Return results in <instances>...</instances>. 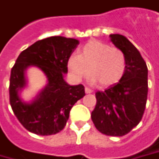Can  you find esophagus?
Here are the masks:
<instances>
[{"label": "esophagus", "instance_id": "1", "mask_svg": "<svg viewBox=\"0 0 159 159\" xmlns=\"http://www.w3.org/2000/svg\"><path fill=\"white\" fill-rule=\"evenodd\" d=\"M85 92H86V94H90V93L93 92V90L90 89L89 88H85Z\"/></svg>", "mask_w": 159, "mask_h": 159}]
</instances>
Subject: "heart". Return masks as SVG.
Listing matches in <instances>:
<instances>
[{
	"instance_id": "obj_1",
	"label": "heart",
	"mask_w": 159,
	"mask_h": 159,
	"mask_svg": "<svg viewBox=\"0 0 159 159\" xmlns=\"http://www.w3.org/2000/svg\"><path fill=\"white\" fill-rule=\"evenodd\" d=\"M67 67L76 81L90 74L93 82L108 87L123 77L126 62L124 53L119 48L99 40H91L80 48L79 56H70Z\"/></svg>"
}]
</instances>
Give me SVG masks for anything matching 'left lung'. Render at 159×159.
Instances as JSON below:
<instances>
[{
	"instance_id": "8db88e82",
	"label": "left lung",
	"mask_w": 159,
	"mask_h": 159,
	"mask_svg": "<svg viewBox=\"0 0 159 159\" xmlns=\"http://www.w3.org/2000/svg\"><path fill=\"white\" fill-rule=\"evenodd\" d=\"M112 43L124 53L125 73L119 82L95 93L91 119L96 129L110 136H123L140 123L148 95V68L138 49L125 36L111 34Z\"/></svg>"
}]
</instances>
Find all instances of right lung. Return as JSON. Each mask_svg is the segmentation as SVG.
<instances>
[{
	"mask_svg": "<svg viewBox=\"0 0 159 159\" xmlns=\"http://www.w3.org/2000/svg\"><path fill=\"white\" fill-rule=\"evenodd\" d=\"M80 41L62 36L38 40L20 53L11 69L9 102L16 117L25 129L39 135H51L64 129L70 109L85 95L80 84L70 86L64 80L67 61ZM36 66L44 72L48 83L31 103H25L19 93L27 81L28 67Z\"/></svg>",
	"mask_w": 159,
	"mask_h": 159,
	"instance_id": "right-lung-1",
	"label": "right lung"
}]
</instances>
